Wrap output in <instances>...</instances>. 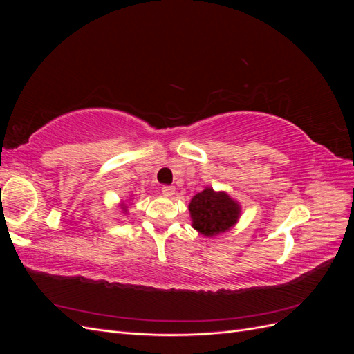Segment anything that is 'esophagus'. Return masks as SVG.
<instances>
[{
    "instance_id": "obj_1",
    "label": "esophagus",
    "mask_w": 354,
    "mask_h": 354,
    "mask_svg": "<svg viewBox=\"0 0 354 354\" xmlns=\"http://www.w3.org/2000/svg\"><path fill=\"white\" fill-rule=\"evenodd\" d=\"M174 194H176V189L173 186H164L162 187V195L165 198H171Z\"/></svg>"
}]
</instances>
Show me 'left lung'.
I'll use <instances>...</instances> for the list:
<instances>
[{"instance_id":"8db88e82","label":"left lung","mask_w":354,"mask_h":354,"mask_svg":"<svg viewBox=\"0 0 354 354\" xmlns=\"http://www.w3.org/2000/svg\"><path fill=\"white\" fill-rule=\"evenodd\" d=\"M192 227L205 238L218 236L234 227L241 218L242 207L227 192L205 187L189 202Z\"/></svg>"}]
</instances>
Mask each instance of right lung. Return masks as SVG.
I'll list each match as a JSON object with an SVG mask.
<instances>
[{"label":"right lung","instance_id":"obj_1","mask_svg":"<svg viewBox=\"0 0 354 354\" xmlns=\"http://www.w3.org/2000/svg\"><path fill=\"white\" fill-rule=\"evenodd\" d=\"M131 199H133V196H130V199H128V201H121L120 202V205H118V207H120V209H121V212H122V216H128V214H130V211H128V208H130V205H131Z\"/></svg>","mask_w":354,"mask_h":354}]
</instances>
